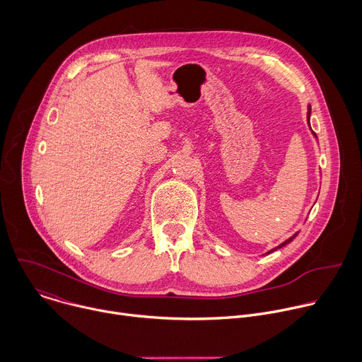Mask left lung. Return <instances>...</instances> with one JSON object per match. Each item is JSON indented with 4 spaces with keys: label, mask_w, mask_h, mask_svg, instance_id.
<instances>
[{
    "label": "left lung",
    "mask_w": 362,
    "mask_h": 362,
    "mask_svg": "<svg viewBox=\"0 0 362 362\" xmlns=\"http://www.w3.org/2000/svg\"><path fill=\"white\" fill-rule=\"evenodd\" d=\"M310 113H311V107H308V113H307V117H308V124H310ZM296 235H297V234H294V235H293V237H290V238H288V240H286V242H284V243H283V245H280V246H279V249H280V247H283V246H286V245H288V243H290V242H291V240H293V238H294V237H296ZM274 250H277V249H273V250H272V252H274ZM272 252H269V253H272Z\"/></svg>",
    "instance_id": "left-lung-1"
}]
</instances>
